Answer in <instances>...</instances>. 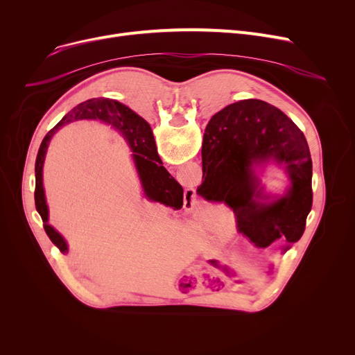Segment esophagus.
<instances>
[{
	"mask_svg": "<svg viewBox=\"0 0 355 355\" xmlns=\"http://www.w3.org/2000/svg\"><path fill=\"white\" fill-rule=\"evenodd\" d=\"M185 197L194 200L196 198V190L194 189H187V190H185Z\"/></svg>",
	"mask_w": 355,
	"mask_h": 355,
	"instance_id": "obj_1",
	"label": "esophagus"
}]
</instances>
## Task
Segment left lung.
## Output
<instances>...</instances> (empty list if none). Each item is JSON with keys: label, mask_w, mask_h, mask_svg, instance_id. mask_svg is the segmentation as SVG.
<instances>
[{"label": "left lung", "mask_w": 355, "mask_h": 355, "mask_svg": "<svg viewBox=\"0 0 355 355\" xmlns=\"http://www.w3.org/2000/svg\"><path fill=\"white\" fill-rule=\"evenodd\" d=\"M202 184L197 193L225 201L237 230L257 248L289 245L304 234L312 207V159L308 142L285 114L268 102L246 99L221 109L202 137ZM273 160L287 171L291 187L268 202L254 165Z\"/></svg>", "instance_id": "8db88e82"}]
</instances>
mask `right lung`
<instances>
[{
    "instance_id": "right-lung-1",
    "label": "right lung",
    "mask_w": 355,
    "mask_h": 355,
    "mask_svg": "<svg viewBox=\"0 0 355 355\" xmlns=\"http://www.w3.org/2000/svg\"><path fill=\"white\" fill-rule=\"evenodd\" d=\"M80 119H98L106 122L118 129L123 135L134 153L132 157L142 184L144 194L149 200L159 201L165 204V206L180 209L182 206L184 196L181 185L162 165V161L157 153V145L151 126H149V123L144 118L135 114L132 109H129L123 103L114 99L98 98L82 102L76 107H73L66 116H63V119L51 130H49V134L44 137L39 149V154H37L35 158V209L42 216L47 236L63 254H66L69 250L67 243L62 234H59L49 225V209L43 189V164L49 142L55 134V130L71 121Z\"/></svg>"
}]
</instances>
